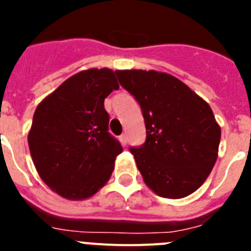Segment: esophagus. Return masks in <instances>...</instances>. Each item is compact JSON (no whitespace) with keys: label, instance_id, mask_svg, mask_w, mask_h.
I'll return each mask as SVG.
<instances>
[{"label":"esophagus","instance_id":"obj_1","mask_svg":"<svg viewBox=\"0 0 251 251\" xmlns=\"http://www.w3.org/2000/svg\"><path fill=\"white\" fill-rule=\"evenodd\" d=\"M119 138H121V143L123 146H126L128 143V137H127V134H126V133H123V134H122L121 137H119Z\"/></svg>","mask_w":251,"mask_h":251}]
</instances>
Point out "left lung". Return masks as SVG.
<instances>
[{"instance_id":"8db88e82","label":"left lung","mask_w":251,"mask_h":251,"mask_svg":"<svg viewBox=\"0 0 251 251\" xmlns=\"http://www.w3.org/2000/svg\"><path fill=\"white\" fill-rule=\"evenodd\" d=\"M141 105L146 142L130 148L146 185L167 199L191 195L217 159L221 129L211 108L177 77L154 70H115Z\"/></svg>"}]
</instances>
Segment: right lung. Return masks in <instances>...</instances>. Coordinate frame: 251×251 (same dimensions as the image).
Wrapping results in <instances>:
<instances>
[{"label": "right lung", "mask_w": 251, "mask_h": 251, "mask_svg": "<svg viewBox=\"0 0 251 251\" xmlns=\"http://www.w3.org/2000/svg\"><path fill=\"white\" fill-rule=\"evenodd\" d=\"M118 89L113 70L89 69L66 79L37 105L28 148L39 176L61 197H92L112 176L123 148L108 132L104 99Z\"/></svg>", "instance_id": "1"}]
</instances>
